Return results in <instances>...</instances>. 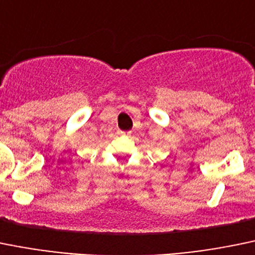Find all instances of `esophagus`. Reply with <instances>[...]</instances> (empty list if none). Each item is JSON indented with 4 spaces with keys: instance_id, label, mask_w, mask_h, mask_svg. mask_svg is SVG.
<instances>
[{
    "instance_id": "1",
    "label": "esophagus",
    "mask_w": 255,
    "mask_h": 255,
    "mask_svg": "<svg viewBox=\"0 0 255 255\" xmlns=\"http://www.w3.org/2000/svg\"><path fill=\"white\" fill-rule=\"evenodd\" d=\"M120 135H129V132H125V130H118Z\"/></svg>"
}]
</instances>
